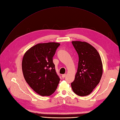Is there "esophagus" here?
I'll use <instances>...</instances> for the list:
<instances>
[{
	"label": "esophagus",
	"mask_w": 120,
	"mask_h": 120,
	"mask_svg": "<svg viewBox=\"0 0 120 120\" xmlns=\"http://www.w3.org/2000/svg\"><path fill=\"white\" fill-rule=\"evenodd\" d=\"M66 74H64L62 75V78H64L65 77H66Z\"/></svg>",
	"instance_id": "34e87169"
}]
</instances>
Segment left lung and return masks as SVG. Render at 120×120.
<instances>
[{"label":"left lung","instance_id":"left-lung-1","mask_svg":"<svg viewBox=\"0 0 120 120\" xmlns=\"http://www.w3.org/2000/svg\"><path fill=\"white\" fill-rule=\"evenodd\" d=\"M79 55L77 72L71 83L74 92L79 96H88L100 82L103 74V64L97 49L86 42L72 41Z\"/></svg>","mask_w":120,"mask_h":120}]
</instances>
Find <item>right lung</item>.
<instances>
[{"label": "right lung", "instance_id": "1", "mask_svg": "<svg viewBox=\"0 0 120 120\" xmlns=\"http://www.w3.org/2000/svg\"><path fill=\"white\" fill-rule=\"evenodd\" d=\"M60 45L57 42L38 43L25 53L22 61L24 78L34 91L49 96L56 91L60 79L52 57Z\"/></svg>", "mask_w": 120, "mask_h": 120}]
</instances>
